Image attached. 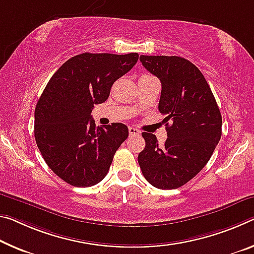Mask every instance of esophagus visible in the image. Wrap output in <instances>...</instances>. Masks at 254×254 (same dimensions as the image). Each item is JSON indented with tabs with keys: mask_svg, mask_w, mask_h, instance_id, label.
Here are the masks:
<instances>
[{
	"mask_svg": "<svg viewBox=\"0 0 254 254\" xmlns=\"http://www.w3.org/2000/svg\"><path fill=\"white\" fill-rule=\"evenodd\" d=\"M128 133H130V135H139L140 133H141V132H140L138 128L130 127H128Z\"/></svg>",
	"mask_w": 254,
	"mask_h": 254,
	"instance_id": "1",
	"label": "esophagus"
}]
</instances>
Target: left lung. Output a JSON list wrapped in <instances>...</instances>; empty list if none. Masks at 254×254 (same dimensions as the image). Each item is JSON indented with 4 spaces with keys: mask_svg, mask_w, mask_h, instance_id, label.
Listing matches in <instances>:
<instances>
[{
    "mask_svg": "<svg viewBox=\"0 0 254 254\" xmlns=\"http://www.w3.org/2000/svg\"><path fill=\"white\" fill-rule=\"evenodd\" d=\"M140 61L162 82L158 110L165 115L167 139L159 146L155 134L142 132L146 147L138 162L155 188L178 189L206 166L219 142V107L203 74L188 60L141 55Z\"/></svg>",
    "mask_w": 254,
    "mask_h": 254,
    "instance_id": "obj_1",
    "label": "left lung"
}]
</instances>
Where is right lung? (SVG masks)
Listing matches in <instances>:
<instances>
[{"label":"right lung","instance_id":"right-lung-1","mask_svg":"<svg viewBox=\"0 0 254 254\" xmlns=\"http://www.w3.org/2000/svg\"><path fill=\"white\" fill-rule=\"evenodd\" d=\"M138 59V53H82L48 81L35 108V139L48 167L64 182L86 188L106 176L128 130L122 123L97 127L91 111Z\"/></svg>","mask_w":254,"mask_h":254}]
</instances>
